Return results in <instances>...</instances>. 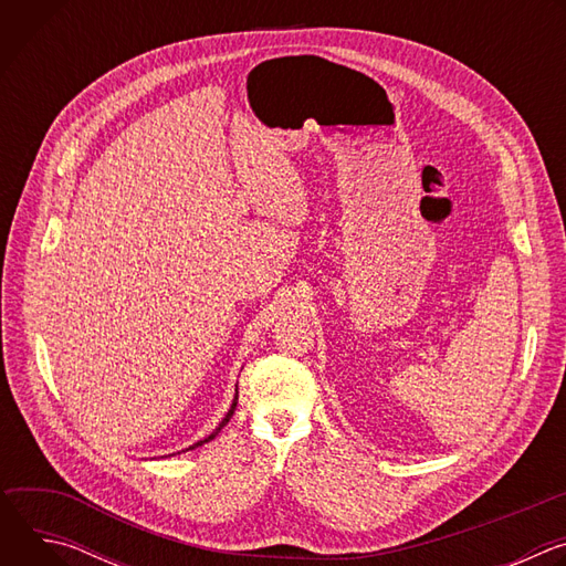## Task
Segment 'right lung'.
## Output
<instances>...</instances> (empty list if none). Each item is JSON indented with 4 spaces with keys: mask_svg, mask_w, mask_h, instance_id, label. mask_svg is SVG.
I'll list each match as a JSON object with an SVG mask.
<instances>
[{
    "mask_svg": "<svg viewBox=\"0 0 566 566\" xmlns=\"http://www.w3.org/2000/svg\"><path fill=\"white\" fill-rule=\"evenodd\" d=\"M237 398H239V394H237V389H234V398H232V402H230V410H228V412H226V417H223V419H221V423H219V426H217V428H214V430H212V432H210V434H208V437H206V439H201V441H197V443H192V446H190V448H186V450H195V448H199V446H203V443H208V441H212V439H214V437H217V434H219V432H221V430H223V426H226V423H228V421H230V417H232V415H234V408H237Z\"/></svg>",
    "mask_w": 566,
    "mask_h": 566,
    "instance_id": "obj_1",
    "label": "right lung"
}]
</instances>
